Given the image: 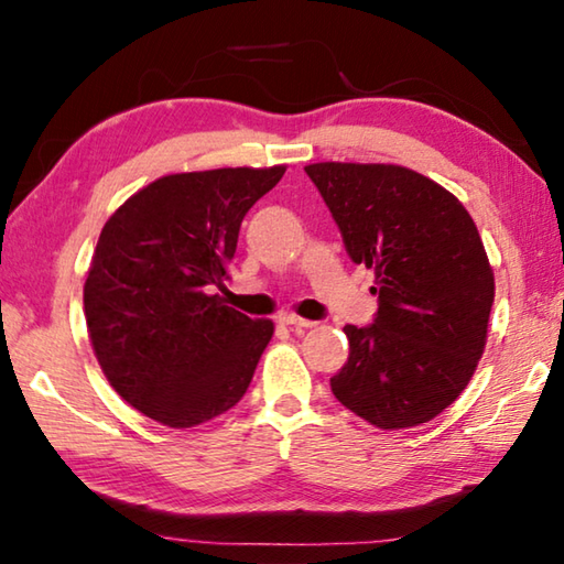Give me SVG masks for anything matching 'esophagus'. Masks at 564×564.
Returning a JSON list of instances; mask_svg holds the SVG:
<instances>
[{
  "mask_svg": "<svg viewBox=\"0 0 564 564\" xmlns=\"http://www.w3.org/2000/svg\"><path fill=\"white\" fill-rule=\"evenodd\" d=\"M279 323H281V326H289V328H313V326H316L313 321L295 316V313H281Z\"/></svg>",
  "mask_w": 564,
  "mask_h": 564,
  "instance_id": "1",
  "label": "esophagus"
}]
</instances>
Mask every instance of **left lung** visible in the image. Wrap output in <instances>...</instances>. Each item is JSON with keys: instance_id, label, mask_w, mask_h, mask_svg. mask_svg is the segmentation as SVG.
<instances>
[{"instance_id": "left-lung-1", "label": "left lung", "mask_w": 564, "mask_h": 564, "mask_svg": "<svg viewBox=\"0 0 564 564\" xmlns=\"http://www.w3.org/2000/svg\"><path fill=\"white\" fill-rule=\"evenodd\" d=\"M305 174L348 256L376 271L373 326H346L350 352L330 390L380 431L441 415L488 343L495 275L477 226L451 191L398 164L321 161Z\"/></svg>"}]
</instances>
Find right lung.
Masks as SVG:
<instances>
[{"mask_svg":"<svg viewBox=\"0 0 564 564\" xmlns=\"http://www.w3.org/2000/svg\"><path fill=\"white\" fill-rule=\"evenodd\" d=\"M285 166L169 174L129 196L94 248L84 316L111 388L169 427H196L243 398L273 321L248 318L221 285L243 216Z\"/></svg>","mask_w":564,"mask_h":564,"instance_id":"right-lung-1","label":"right lung"}]
</instances>
